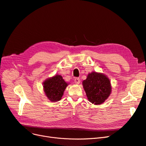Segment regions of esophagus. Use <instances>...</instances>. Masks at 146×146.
I'll return each instance as SVG.
<instances>
[{
  "instance_id": "1",
  "label": "esophagus",
  "mask_w": 146,
  "mask_h": 146,
  "mask_svg": "<svg viewBox=\"0 0 146 146\" xmlns=\"http://www.w3.org/2000/svg\"><path fill=\"white\" fill-rule=\"evenodd\" d=\"M80 79H79V78H76L74 79V82H75V84H79L80 83Z\"/></svg>"
}]
</instances>
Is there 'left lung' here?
I'll return each mask as SVG.
<instances>
[{
    "mask_svg": "<svg viewBox=\"0 0 146 146\" xmlns=\"http://www.w3.org/2000/svg\"><path fill=\"white\" fill-rule=\"evenodd\" d=\"M82 84L88 100L94 104L104 103L111 93L110 80L103 74L92 72Z\"/></svg>",
    "mask_w": 146,
    "mask_h": 146,
    "instance_id": "obj_1",
    "label": "left lung"
}]
</instances>
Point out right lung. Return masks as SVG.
<instances>
[{"label": "right lung", "instance_id": "add662e5", "mask_svg": "<svg viewBox=\"0 0 146 146\" xmlns=\"http://www.w3.org/2000/svg\"><path fill=\"white\" fill-rule=\"evenodd\" d=\"M67 85L60 75H55L43 82L44 91L51 101L60 100Z\"/></svg>", "mask_w": 146, "mask_h": 146}]
</instances>
